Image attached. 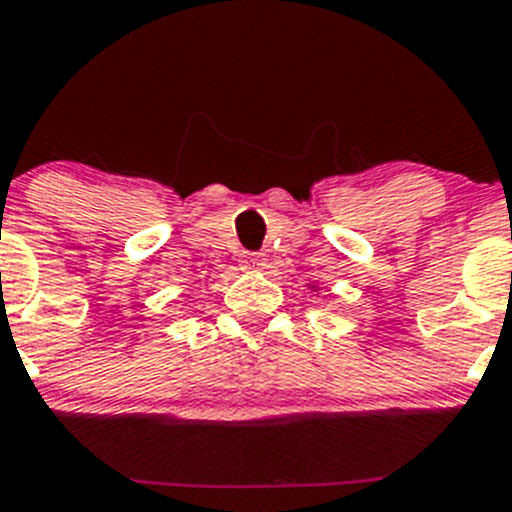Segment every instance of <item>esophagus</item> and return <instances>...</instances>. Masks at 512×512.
<instances>
[{
	"label": "esophagus",
	"mask_w": 512,
	"mask_h": 512,
	"mask_svg": "<svg viewBox=\"0 0 512 512\" xmlns=\"http://www.w3.org/2000/svg\"><path fill=\"white\" fill-rule=\"evenodd\" d=\"M267 265V257L262 252H242L240 267L242 270H262Z\"/></svg>",
	"instance_id": "34e87169"
}]
</instances>
